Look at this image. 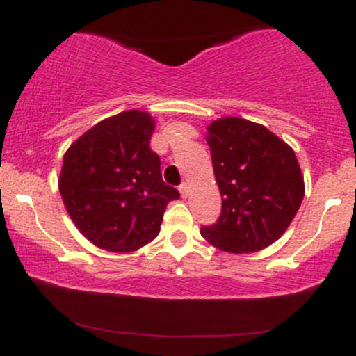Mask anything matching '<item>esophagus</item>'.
I'll return each instance as SVG.
<instances>
[{"instance_id": "obj_1", "label": "esophagus", "mask_w": 356, "mask_h": 356, "mask_svg": "<svg viewBox=\"0 0 356 356\" xmlns=\"http://www.w3.org/2000/svg\"><path fill=\"white\" fill-rule=\"evenodd\" d=\"M179 192H181V195H182V197L186 199L187 195H189V186H187L186 182L181 184V186H179Z\"/></svg>"}]
</instances>
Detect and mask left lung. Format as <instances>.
I'll list each match as a JSON object with an SVG mask.
<instances>
[{
	"label": "left lung",
	"instance_id": "left-lung-1",
	"mask_svg": "<svg viewBox=\"0 0 356 356\" xmlns=\"http://www.w3.org/2000/svg\"><path fill=\"white\" fill-rule=\"evenodd\" d=\"M222 211L201 234L236 254L256 252L283 236L305 195L293 149L264 125L224 117L207 127Z\"/></svg>",
	"mask_w": 356,
	"mask_h": 356
}]
</instances>
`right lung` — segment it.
Masks as SVG:
<instances>
[{
  "label": "right lung",
  "mask_w": 356,
  "mask_h": 356,
  "mask_svg": "<svg viewBox=\"0 0 356 356\" xmlns=\"http://www.w3.org/2000/svg\"><path fill=\"white\" fill-rule=\"evenodd\" d=\"M154 127L147 112L127 110L93 125L63 157L65 207L81 234L105 251L145 246L161 231L167 204L179 199L149 147Z\"/></svg>",
  "instance_id": "add662e5"
}]
</instances>
